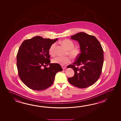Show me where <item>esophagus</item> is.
<instances>
[{
  "mask_svg": "<svg viewBox=\"0 0 121 121\" xmlns=\"http://www.w3.org/2000/svg\"><path fill=\"white\" fill-rule=\"evenodd\" d=\"M61 67L63 69H65V68H66V66H64V65H62Z\"/></svg>",
  "mask_w": 121,
  "mask_h": 121,
  "instance_id": "1",
  "label": "esophagus"
}]
</instances>
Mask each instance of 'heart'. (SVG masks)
I'll list each match as a JSON object with an SVG mask.
<instances>
[{
  "instance_id": "obj_1",
  "label": "heart",
  "mask_w": 121,
  "mask_h": 121,
  "mask_svg": "<svg viewBox=\"0 0 121 121\" xmlns=\"http://www.w3.org/2000/svg\"><path fill=\"white\" fill-rule=\"evenodd\" d=\"M61 43L68 50L67 54L69 55L73 59H76L80 54V49L77 47H74V43L70 40L66 39L61 41ZM56 44L54 43L52 44L50 47L49 52L52 56L55 55V48ZM71 58L69 56L67 57H54L52 61L54 64H57L61 65L67 64L71 62Z\"/></svg>"
}]
</instances>
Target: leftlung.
I'll list each match as a JSON object with an SVG mask.
<instances>
[{
  "instance_id": "1",
  "label": "left lung",
  "mask_w": 121,
  "mask_h": 121,
  "mask_svg": "<svg viewBox=\"0 0 121 121\" xmlns=\"http://www.w3.org/2000/svg\"><path fill=\"white\" fill-rule=\"evenodd\" d=\"M71 37L79 42L81 52L73 64L67 67L74 71V76L68 78V80L76 87H88L100 76L104 60L103 48L95 36L84 32L78 33Z\"/></svg>"
}]
</instances>
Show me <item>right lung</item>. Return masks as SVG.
<instances>
[{"label": "right lung", "instance_id": "add662e5", "mask_svg": "<svg viewBox=\"0 0 121 121\" xmlns=\"http://www.w3.org/2000/svg\"><path fill=\"white\" fill-rule=\"evenodd\" d=\"M57 39L41 36L26 39L17 54V67L22 81L31 90H43L51 86L56 73L62 70L60 65L50 64L49 49ZM49 64V68L46 67Z\"/></svg>", "mask_w": 121, "mask_h": 121}]
</instances>
